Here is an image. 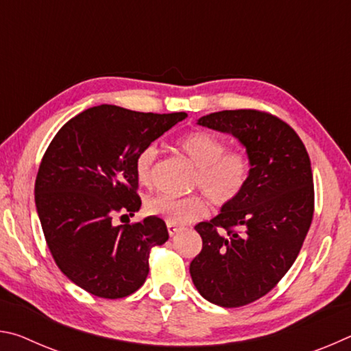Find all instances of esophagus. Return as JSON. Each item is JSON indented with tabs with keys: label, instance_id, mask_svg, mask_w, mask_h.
I'll return each mask as SVG.
<instances>
[{
	"label": "esophagus",
	"instance_id": "1",
	"mask_svg": "<svg viewBox=\"0 0 351 351\" xmlns=\"http://www.w3.org/2000/svg\"><path fill=\"white\" fill-rule=\"evenodd\" d=\"M167 230H169V235L170 237H175V235H178L181 232V228H178V226H175V224H170V223H167Z\"/></svg>",
	"mask_w": 351,
	"mask_h": 351
}]
</instances>
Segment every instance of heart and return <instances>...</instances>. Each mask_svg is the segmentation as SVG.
I'll return each instance as SVG.
<instances>
[{
	"label": "heart",
	"mask_w": 351,
	"mask_h": 351,
	"mask_svg": "<svg viewBox=\"0 0 351 351\" xmlns=\"http://www.w3.org/2000/svg\"><path fill=\"white\" fill-rule=\"evenodd\" d=\"M180 150L193 162L197 173L193 187L199 189L217 207H226L240 198L251 175V159L243 150H226L224 141L206 132H190L178 141ZM158 148H142L134 161V173L142 186H150ZM145 210L170 224H189L207 215V203L201 195L173 198L158 195L147 201Z\"/></svg>",
	"instance_id": "obj_1"
}]
</instances>
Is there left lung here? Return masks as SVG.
<instances>
[{"label":"left lung","mask_w":351,"mask_h":351,"mask_svg":"<svg viewBox=\"0 0 351 351\" xmlns=\"http://www.w3.org/2000/svg\"><path fill=\"white\" fill-rule=\"evenodd\" d=\"M198 125L239 139L251 175L239 199L195 226L203 249L190 276L206 300L243 306L282 280L304 245L314 212L310 156L294 130L265 111H218L198 119Z\"/></svg>","instance_id":"obj_1"}]
</instances>
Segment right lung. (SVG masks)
<instances>
[{
    "label": "right lung",
    "mask_w": 351,
    "mask_h": 351,
    "mask_svg": "<svg viewBox=\"0 0 351 351\" xmlns=\"http://www.w3.org/2000/svg\"><path fill=\"white\" fill-rule=\"evenodd\" d=\"M186 117L99 105L58 130L41 159L35 206L52 257L77 287L121 299L144 285L150 251L169 240L167 226L158 217L121 226L112 219L141 209L139 152Z\"/></svg>",
    "instance_id": "1"
}]
</instances>
